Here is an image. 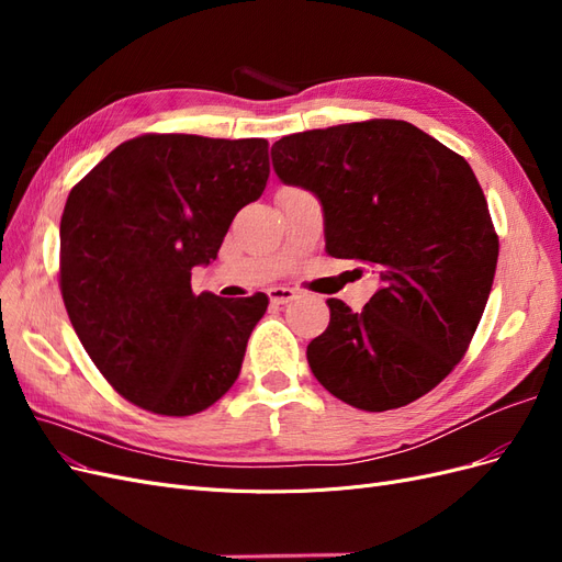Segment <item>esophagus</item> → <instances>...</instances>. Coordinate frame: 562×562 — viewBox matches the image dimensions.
Wrapping results in <instances>:
<instances>
[{"label": "esophagus", "mask_w": 562, "mask_h": 562, "mask_svg": "<svg viewBox=\"0 0 562 562\" xmlns=\"http://www.w3.org/2000/svg\"><path fill=\"white\" fill-rule=\"evenodd\" d=\"M269 302L271 304H288L297 297V293L293 288H285V285H277V288H269Z\"/></svg>", "instance_id": "1"}]
</instances>
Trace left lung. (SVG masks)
Returning a JSON list of instances; mask_svg holds the SVG:
<instances>
[{"label": "left lung", "instance_id": "1", "mask_svg": "<svg viewBox=\"0 0 562 562\" xmlns=\"http://www.w3.org/2000/svg\"><path fill=\"white\" fill-rule=\"evenodd\" d=\"M271 164L321 201L328 255L363 260L382 281L363 312L328 300V328L307 347L314 378L368 413L429 394L467 353L497 269L471 166L396 119L285 135Z\"/></svg>", "mask_w": 562, "mask_h": 562}]
</instances>
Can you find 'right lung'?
<instances>
[{"mask_svg":"<svg viewBox=\"0 0 562 562\" xmlns=\"http://www.w3.org/2000/svg\"><path fill=\"white\" fill-rule=\"evenodd\" d=\"M265 138L140 135L112 149L67 196L60 293L95 368L126 401L184 417L241 372L269 297L192 293L234 215L269 178Z\"/></svg>","mask_w":562,"mask_h":562,"instance_id":"right-lung-1","label":"right lung"}]
</instances>
